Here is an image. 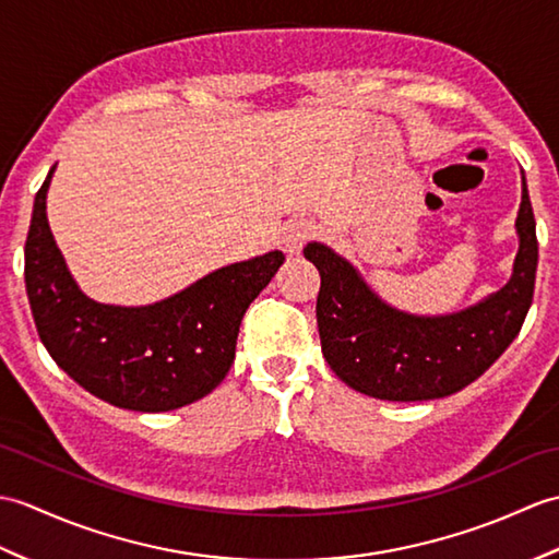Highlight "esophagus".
<instances>
[{
    "label": "esophagus",
    "instance_id": "34e87169",
    "mask_svg": "<svg viewBox=\"0 0 559 559\" xmlns=\"http://www.w3.org/2000/svg\"><path fill=\"white\" fill-rule=\"evenodd\" d=\"M317 236V226L311 224L309 218L305 216H295V218H288L281 228V245L285 252H300L302 245L307 240H311Z\"/></svg>",
    "mask_w": 559,
    "mask_h": 559
}]
</instances>
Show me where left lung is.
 Here are the masks:
<instances>
[{"label":"left lung","instance_id":"1","mask_svg":"<svg viewBox=\"0 0 559 559\" xmlns=\"http://www.w3.org/2000/svg\"><path fill=\"white\" fill-rule=\"evenodd\" d=\"M516 233L510 283L448 317H412L388 307L353 264L326 245L309 242L305 257L321 276V353L335 376L359 393L391 402L445 397L476 381L514 341L534 300L538 240L524 178Z\"/></svg>","mask_w":559,"mask_h":559}]
</instances>
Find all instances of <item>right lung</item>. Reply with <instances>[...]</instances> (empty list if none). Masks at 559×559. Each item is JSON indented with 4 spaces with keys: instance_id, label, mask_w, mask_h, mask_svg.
<instances>
[{
    "instance_id": "right-lung-1",
    "label": "right lung",
    "mask_w": 559,
    "mask_h": 559,
    "mask_svg": "<svg viewBox=\"0 0 559 559\" xmlns=\"http://www.w3.org/2000/svg\"><path fill=\"white\" fill-rule=\"evenodd\" d=\"M49 168L25 238V290L51 359L114 407L168 412L210 395L236 359L245 311L285 262L269 252L230 264L147 307L99 305L81 293L45 212Z\"/></svg>"
}]
</instances>
